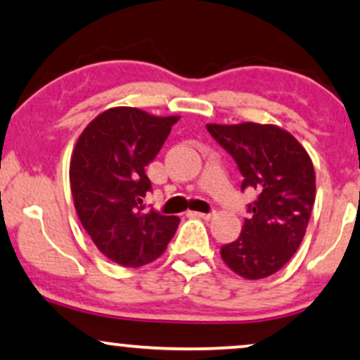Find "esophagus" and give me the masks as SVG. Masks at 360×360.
Wrapping results in <instances>:
<instances>
[{"label": "esophagus", "mask_w": 360, "mask_h": 360, "mask_svg": "<svg viewBox=\"0 0 360 360\" xmlns=\"http://www.w3.org/2000/svg\"><path fill=\"white\" fill-rule=\"evenodd\" d=\"M195 217H198V219H203V220H210L212 217L215 215V212H208V214H202V212H193Z\"/></svg>", "instance_id": "34e87169"}]
</instances>
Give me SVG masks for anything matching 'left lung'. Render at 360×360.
Wrapping results in <instances>:
<instances>
[{"label":"left lung","instance_id":"8db88e82","mask_svg":"<svg viewBox=\"0 0 360 360\" xmlns=\"http://www.w3.org/2000/svg\"><path fill=\"white\" fill-rule=\"evenodd\" d=\"M207 130L237 163L245 188L257 190L237 240L221 245L229 269L248 281L278 272L302 242L316 200L312 160L290 133L275 125L240 123Z\"/></svg>","mask_w":360,"mask_h":360}]
</instances>
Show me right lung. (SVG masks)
I'll return each instance as SVG.
<instances>
[{"mask_svg":"<svg viewBox=\"0 0 360 360\" xmlns=\"http://www.w3.org/2000/svg\"><path fill=\"white\" fill-rule=\"evenodd\" d=\"M176 122L117 106L93 120L75 145L70 184L78 219L101 254L123 267L157 260L180 224L143 203L152 190L145 167Z\"/></svg>","mask_w":360,"mask_h":360,"instance_id":"obj_1","label":"right lung"}]
</instances>
